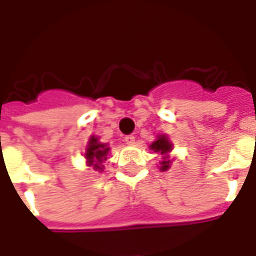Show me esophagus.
Masks as SVG:
<instances>
[{
  "mask_svg": "<svg viewBox=\"0 0 256 256\" xmlns=\"http://www.w3.org/2000/svg\"><path fill=\"white\" fill-rule=\"evenodd\" d=\"M124 141H126V144L128 145H133L134 141H136V137H134L133 134H130V136H126V137H124Z\"/></svg>",
  "mask_w": 256,
  "mask_h": 256,
  "instance_id": "obj_1",
  "label": "esophagus"
}]
</instances>
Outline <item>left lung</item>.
<instances>
[{
  "mask_svg": "<svg viewBox=\"0 0 256 256\" xmlns=\"http://www.w3.org/2000/svg\"><path fill=\"white\" fill-rule=\"evenodd\" d=\"M150 150L154 152H159L163 155V160L160 162V172H166L170 168L172 160L168 158V152H172V144L168 141L167 136H159L156 141L150 144Z\"/></svg>",
  "mask_w": 256,
  "mask_h": 256,
  "instance_id": "1",
  "label": "left lung"
}]
</instances>
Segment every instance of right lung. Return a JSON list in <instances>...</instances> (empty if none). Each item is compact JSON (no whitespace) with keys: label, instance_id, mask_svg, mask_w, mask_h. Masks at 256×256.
Here are the masks:
<instances>
[{"label":"right lung","instance_id":"1","mask_svg":"<svg viewBox=\"0 0 256 256\" xmlns=\"http://www.w3.org/2000/svg\"><path fill=\"white\" fill-rule=\"evenodd\" d=\"M110 152L108 145L98 142V138L92 136L89 138V144L84 152V158L89 166H93L96 172H102V162L106 160V155Z\"/></svg>","mask_w":256,"mask_h":256}]
</instances>
